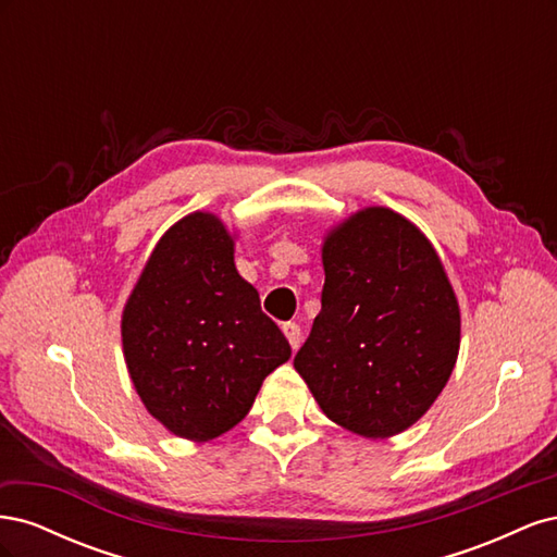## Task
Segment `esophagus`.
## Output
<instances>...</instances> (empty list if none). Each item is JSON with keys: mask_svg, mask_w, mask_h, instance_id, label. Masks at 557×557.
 Returning a JSON list of instances; mask_svg holds the SVG:
<instances>
[{"mask_svg": "<svg viewBox=\"0 0 557 557\" xmlns=\"http://www.w3.org/2000/svg\"><path fill=\"white\" fill-rule=\"evenodd\" d=\"M283 334H285V339L290 342V346H293V350L299 346V342H301V330H299V325L297 323H283Z\"/></svg>", "mask_w": 557, "mask_h": 557, "instance_id": "obj_1", "label": "esophagus"}]
</instances>
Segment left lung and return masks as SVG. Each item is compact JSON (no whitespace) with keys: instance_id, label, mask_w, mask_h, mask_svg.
Listing matches in <instances>:
<instances>
[{"instance_id":"8db88e82","label":"left lung","mask_w":557,"mask_h":557,"mask_svg":"<svg viewBox=\"0 0 557 557\" xmlns=\"http://www.w3.org/2000/svg\"><path fill=\"white\" fill-rule=\"evenodd\" d=\"M323 264V307L295 369L334 423L393 436L444 391L460 348L458 299L425 234L391 209L336 227Z\"/></svg>"}]
</instances>
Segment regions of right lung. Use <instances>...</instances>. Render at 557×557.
<instances>
[{
  "label": "right lung",
  "mask_w": 557,
  "mask_h": 557,
  "mask_svg": "<svg viewBox=\"0 0 557 557\" xmlns=\"http://www.w3.org/2000/svg\"><path fill=\"white\" fill-rule=\"evenodd\" d=\"M232 246L215 215H185L156 246L123 313L132 383L150 416L183 440L232 430L264 376L290 358Z\"/></svg>",
  "instance_id": "1"
}]
</instances>
